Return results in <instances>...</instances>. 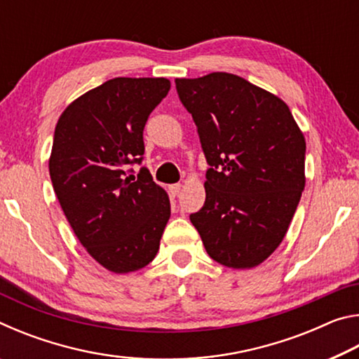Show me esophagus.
<instances>
[{"mask_svg":"<svg viewBox=\"0 0 359 359\" xmlns=\"http://www.w3.org/2000/svg\"><path fill=\"white\" fill-rule=\"evenodd\" d=\"M182 190V185L180 184H174V185H169V193L172 194V196H177Z\"/></svg>","mask_w":359,"mask_h":359,"instance_id":"1","label":"esophagus"}]
</instances>
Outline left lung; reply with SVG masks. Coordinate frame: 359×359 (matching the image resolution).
Returning a JSON list of instances; mask_svg holds the SVG:
<instances>
[{
    "mask_svg": "<svg viewBox=\"0 0 359 359\" xmlns=\"http://www.w3.org/2000/svg\"><path fill=\"white\" fill-rule=\"evenodd\" d=\"M205 161V201L190 215L212 259L255 267L280 245L306 185V139L288 106L239 76L175 79Z\"/></svg>",
    "mask_w": 359,
    "mask_h": 359,
    "instance_id": "left-lung-1",
    "label": "left lung"
}]
</instances>
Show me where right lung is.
Returning <instances> with one entry per match:
<instances>
[{
    "mask_svg": "<svg viewBox=\"0 0 359 359\" xmlns=\"http://www.w3.org/2000/svg\"><path fill=\"white\" fill-rule=\"evenodd\" d=\"M163 77H115L65 109L53 135L48 171L72 231L106 269L147 266L171 217L166 191L144 160V126L168 95Z\"/></svg>",
    "mask_w": 359,
    "mask_h": 359,
    "instance_id": "add662e5",
    "label": "right lung"
}]
</instances>
